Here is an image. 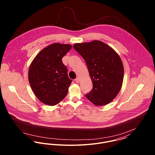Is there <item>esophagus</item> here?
<instances>
[{
	"mask_svg": "<svg viewBox=\"0 0 155 155\" xmlns=\"http://www.w3.org/2000/svg\"><path fill=\"white\" fill-rule=\"evenodd\" d=\"M75 82H76V83H79V82H80V79H79V78H77L75 79Z\"/></svg>",
	"mask_w": 155,
	"mask_h": 155,
	"instance_id": "esophagus-1",
	"label": "esophagus"
}]
</instances>
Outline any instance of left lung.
I'll return each mask as SVG.
<instances>
[{
  "label": "left lung",
  "instance_id": "1",
  "mask_svg": "<svg viewBox=\"0 0 155 155\" xmlns=\"http://www.w3.org/2000/svg\"><path fill=\"white\" fill-rule=\"evenodd\" d=\"M73 48L84 58L92 82L87 98L97 106L108 104L122 86L124 69L120 57L110 46L97 40L77 43Z\"/></svg>",
  "mask_w": 155,
  "mask_h": 155
}]
</instances>
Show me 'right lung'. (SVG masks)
<instances>
[{
    "mask_svg": "<svg viewBox=\"0 0 155 155\" xmlns=\"http://www.w3.org/2000/svg\"><path fill=\"white\" fill-rule=\"evenodd\" d=\"M70 44L54 43L41 50L32 61L28 73L32 91L40 101L55 106L67 95L71 80L62 58L71 49Z\"/></svg>",
    "mask_w": 155,
    "mask_h": 155,
    "instance_id": "1",
    "label": "right lung"
}]
</instances>
